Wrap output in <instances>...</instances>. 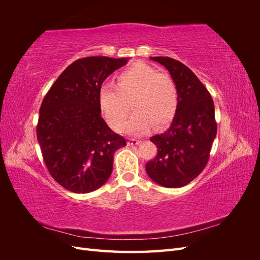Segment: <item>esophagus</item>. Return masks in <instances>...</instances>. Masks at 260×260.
<instances>
[{
  "instance_id": "esophagus-1",
  "label": "esophagus",
  "mask_w": 260,
  "mask_h": 260,
  "mask_svg": "<svg viewBox=\"0 0 260 260\" xmlns=\"http://www.w3.org/2000/svg\"><path fill=\"white\" fill-rule=\"evenodd\" d=\"M128 143H129V145H138L141 143V141L137 140V139H130Z\"/></svg>"
}]
</instances>
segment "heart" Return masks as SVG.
Here are the masks:
<instances>
[{
  "mask_svg": "<svg viewBox=\"0 0 260 260\" xmlns=\"http://www.w3.org/2000/svg\"><path fill=\"white\" fill-rule=\"evenodd\" d=\"M127 123L132 135H142L154 124L159 129L168 124L178 108V91L171 78L144 62H136L117 77V85L103 83L99 90V104L107 122L121 130Z\"/></svg>",
  "mask_w": 260,
  "mask_h": 260,
  "instance_id": "obj_1",
  "label": "heart"
}]
</instances>
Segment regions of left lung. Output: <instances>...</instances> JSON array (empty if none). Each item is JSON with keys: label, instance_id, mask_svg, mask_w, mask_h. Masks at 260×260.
Wrapping results in <instances>:
<instances>
[{"label": "left lung", "instance_id": "8db88e82", "mask_svg": "<svg viewBox=\"0 0 260 260\" xmlns=\"http://www.w3.org/2000/svg\"><path fill=\"white\" fill-rule=\"evenodd\" d=\"M166 68L178 91V108L170 127L151 138L157 155L146 166L148 177L165 187L190 183L205 168L217 135L211 95L192 70L170 57H149Z\"/></svg>", "mask_w": 260, "mask_h": 260}]
</instances>
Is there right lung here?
Here are the masks:
<instances>
[{
	"label": "right lung",
	"mask_w": 260,
	"mask_h": 260,
	"mask_svg": "<svg viewBox=\"0 0 260 260\" xmlns=\"http://www.w3.org/2000/svg\"><path fill=\"white\" fill-rule=\"evenodd\" d=\"M128 57L78 59L60 74L40 107L37 138L53 179L74 193L98 190L112 175L125 140L101 116L99 90Z\"/></svg>",
	"instance_id": "add662e5"
}]
</instances>
